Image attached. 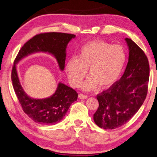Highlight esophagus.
<instances>
[{"label":"esophagus","mask_w":157,"mask_h":157,"mask_svg":"<svg viewBox=\"0 0 157 157\" xmlns=\"http://www.w3.org/2000/svg\"><path fill=\"white\" fill-rule=\"evenodd\" d=\"M78 98L80 99H86L88 98V97L85 95H83V94H79Z\"/></svg>","instance_id":"esophagus-1"}]
</instances>
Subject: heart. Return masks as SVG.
I'll return each mask as SVG.
<instances>
[{"label": "heart", "instance_id": "b5f03b06", "mask_svg": "<svg viewBox=\"0 0 157 157\" xmlns=\"http://www.w3.org/2000/svg\"><path fill=\"white\" fill-rule=\"evenodd\" d=\"M126 61V52L120 45L92 40L81 47L77 58L69 59L65 69L72 86L80 85L88 69L89 76L83 83L82 89L91 90L97 86L104 89L116 82Z\"/></svg>", "mask_w": 157, "mask_h": 157}]
</instances>
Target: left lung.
Listing matches in <instances>:
<instances>
[{
	"instance_id": "8db88e82",
	"label": "left lung",
	"mask_w": 157,
	"mask_h": 157,
	"mask_svg": "<svg viewBox=\"0 0 157 157\" xmlns=\"http://www.w3.org/2000/svg\"><path fill=\"white\" fill-rule=\"evenodd\" d=\"M125 41L128 62L123 76L105 91L97 96L99 107L93 120L99 127L112 130L125 124L143 104L147 95L149 64L144 52L131 39Z\"/></svg>"
}]
</instances>
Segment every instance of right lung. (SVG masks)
Returning a JSON list of instances; mask_svg holds the SVG:
<instances>
[{
  "instance_id": "obj_1",
  "label": "right lung",
  "mask_w": 157,
  "mask_h": 157,
  "mask_svg": "<svg viewBox=\"0 0 157 157\" xmlns=\"http://www.w3.org/2000/svg\"><path fill=\"white\" fill-rule=\"evenodd\" d=\"M75 37L74 34L56 32L37 35L24 44L14 62L11 74L14 90L24 112L36 123L55 125L60 122L71 104L77 100L78 94L74 89L59 82L56 90L50 97L44 99L32 98L25 92L21 85L17 64L29 55L44 52L53 56L59 69L63 71L67 46Z\"/></svg>"
}]
</instances>
